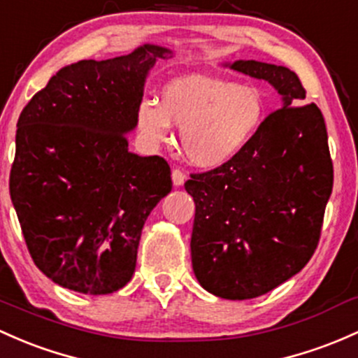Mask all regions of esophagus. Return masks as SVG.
I'll return each instance as SVG.
<instances>
[{
    "mask_svg": "<svg viewBox=\"0 0 358 358\" xmlns=\"http://www.w3.org/2000/svg\"><path fill=\"white\" fill-rule=\"evenodd\" d=\"M184 180H186V174L180 169H174L172 171V182H174V186H182Z\"/></svg>",
    "mask_w": 358,
    "mask_h": 358,
    "instance_id": "obj_1",
    "label": "esophagus"
}]
</instances>
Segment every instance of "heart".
Masks as SVG:
<instances>
[{"label": "heart", "instance_id": "1", "mask_svg": "<svg viewBox=\"0 0 358 358\" xmlns=\"http://www.w3.org/2000/svg\"><path fill=\"white\" fill-rule=\"evenodd\" d=\"M264 117L266 101L259 88L189 73L164 87L160 106L141 102L136 126L152 143L167 141L172 124L179 126L187 160L196 167L215 169L255 140Z\"/></svg>", "mask_w": 358, "mask_h": 358}]
</instances>
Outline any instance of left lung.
<instances>
[{"instance_id":"obj_1","label":"left lung","mask_w":358,"mask_h":358,"mask_svg":"<svg viewBox=\"0 0 358 358\" xmlns=\"http://www.w3.org/2000/svg\"><path fill=\"white\" fill-rule=\"evenodd\" d=\"M225 66L282 95V107L239 155L184 184L196 205L191 259L199 285L245 301L282 285L313 257L333 162L324 117L316 103H302L306 90L294 71L255 59Z\"/></svg>"}]
</instances>
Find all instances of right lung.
Instances as JSON below:
<instances>
[{
  "mask_svg": "<svg viewBox=\"0 0 358 358\" xmlns=\"http://www.w3.org/2000/svg\"><path fill=\"white\" fill-rule=\"evenodd\" d=\"M145 44L61 68L17 122L10 196L30 256L57 285L106 295L131 280L150 211L171 193L162 157L128 150L148 71Z\"/></svg>",
  "mask_w": 358,
  "mask_h": 358,
  "instance_id": "1",
  "label": "right lung"
}]
</instances>
